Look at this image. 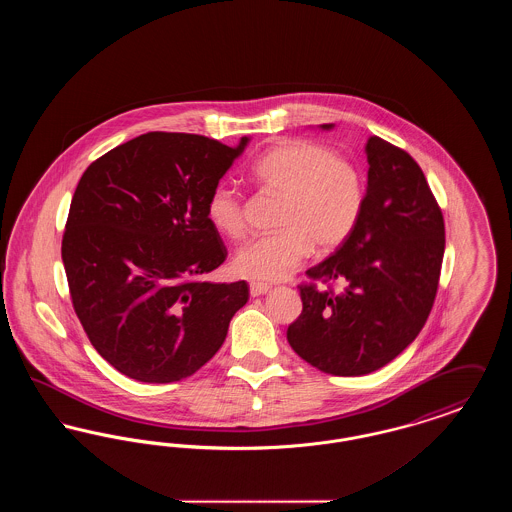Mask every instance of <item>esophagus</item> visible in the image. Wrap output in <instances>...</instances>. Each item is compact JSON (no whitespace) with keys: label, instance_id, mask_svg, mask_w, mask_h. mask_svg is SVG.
I'll use <instances>...</instances> for the list:
<instances>
[{"label":"esophagus","instance_id":"1","mask_svg":"<svg viewBox=\"0 0 512 512\" xmlns=\"http://www.w3.org/2000/svg\"><path fill=\"white\" fill-rule=\"evenodd\" d=\"M249 292L253 297H259V295H265L270 292V286L268 284H261V282H251L249 284Z\"/></svg>","mask_w":512,"mask_h":512}]
</instances>
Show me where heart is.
Segmentation results:
<instances>
[{
	"label": "heart",
	"instance_id": "b5f03b06",
	"mask_svg": "<svg viewBox=\"0 0 512 512\" xmlns=\"http://www.w3.org/2000/svg\"><path fill=\"white\" fill-rule=\"evenodd\" d=\"M249 178L259 190L280 195L282 201L274 220L280 230L245 244L234 257V270L247 280H282L313 249H338L363 215L365 178L359 167L317 142L284 140L268 147L251 163ZM205 213L224 238H244V195L236 188L215 186Z\"/></svg>",
	"mask_w": 512,
	"mask_h": 512
}]
</instances>
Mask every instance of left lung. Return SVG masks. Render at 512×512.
<instances>
[{
	"label": "left lung",
	"mask_w": 512,
	"mask_h": 512,
	"mask_svg": "<svg viewBox=\"0 0 512 512\" xmlns=\"http://www.w3.org/2000/svg\"><path fill=\"white\" fill-rule=\"evenodd\" d=\"M366 155L361 220L307 270L311 282L297 286L303 311L288 326L293 351L332 376L374 372L413 343L434 307L445 249L441 209L413 157L378 136Z\"/></svg>",
	"instance_id": "left-lung-1"
}]
</instances>
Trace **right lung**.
I'll list each match as a JSON object with an SVG mask.
<instances>
[{"mask_svg":"<svg viewBox=\"0 0 512 512\" xmlns=\"http://www.w3.org/2000/svg\"><path fill=\"white\" fill-rule=\"evenodd\" d=\"M245 144L147 132L82 174L61 257L88 340L124 376L146 384L192 376L247 303L244 280H201L228 255L207 219V197Z\"/></svg>","mask_w":512,"mask_h":512,"instance_id":"right-lung-1","label":"right lung"}]
</instances>
